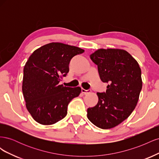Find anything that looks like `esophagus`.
I'll return each mask as SVG.
<instances>
[{"label": "esophagus", "instance_id": "1", "mask_svg": "<svg viewBox=\"0 0 159 159\" xmlns=\"http://www.w3.org/2000/svg\"><path fill=\"white\" fill-rule=\"evenodd\" d=\"M90 91H91V90H89V89L86 90V89H85L84 88L81 89V92H82L84 94H88V93H90Z\"/></svg>", "mask_w": 159, "mask_h": 159}]
</instances>
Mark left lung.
<instances>
[{"instance_id": "1", "label": "left lung", "mask_w": 159, "mask_h": 159, "mask_svg": "<svg viewBox=\"0 0 159 159\" xmlns=\"http://www.w3.org/2000/svg\"><path fill=\"white\" fill-rule=\"evenodd\" d=\"M98 66L100 79L108 83L105 92L97 93L98 103L88 109V118L95 126L111 129L129 117L142 89L138 62L121 49H99L90 55Z\"/></svg>"}]
</instances>
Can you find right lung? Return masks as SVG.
Returning <instances> with one entry per match:
<instances>
[{
	"label": "right lung",
	"instance_id": "1",
	"mask_svg": "<svg viewBox=\"0 0 159 159\" xmlns=\"http://www.w3.org/2000/svg\"><path fill=\"white\" fill-rule=\"evenodd\" d=\"M84 52L80 48L52 42L34 52L24 68L22 93L33 119L42 125H52L64 119L71 99L81 89L59 85L69 72L74 56Z\"/></svg>",
	"mask_w": 159,
	"mask_h": 159
}]
</instances>
